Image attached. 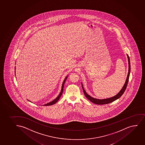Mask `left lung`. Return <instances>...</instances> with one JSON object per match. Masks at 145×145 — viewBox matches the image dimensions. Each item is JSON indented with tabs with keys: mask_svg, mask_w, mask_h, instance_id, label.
<instances>
[{
	"mask_svg": "<svg viewBox=\"0 0 145 145\" xmlns=\"http://www.w3.org/2000/svg\"><path fill=\"white\" fill-rule=\"evenodd\" d=\"M127 55V57H128V63H129V72L128 73V75H127V77L126 80L125 82V84L124 85L123 88H122L121 90L120 91V92L116 95L115 96L113 97L112 98H110L106 99H103V100H100V99H97L93 98L91 97L89 95H88L86 92L85 91L84 89L83 85L82 84V87L83 88V90L84 93L85 94V96L87 97V98L88 100H89L90 102H91L93 103L97 104V105H105V104H108V103H110L112 102L115 101L116 100L120 98V97L121 96L122 94H123L124 91H125L126 89L128 83L129 79V76H130V71H131V65H130V58L129 57L128 55Z\"/></svg>",
	"mask_w": 145,
	"mask_h": 145,
	"instance_id": "1",
	"label": "left lung"
}]
</instances>
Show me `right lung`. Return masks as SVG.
Wrapping results in <instances>:
<instances>
[{
	"mask_svg": "<svg viewBox=\"0 0 145 145\" xmlns=\"http://www.w3.org/2000/svg\"><path fill=\"white\" fill-rule=\"evenodd\" d=\"M67 78V76L65 78V80H64L63 82V84H62V88L61 90V92H60V94H59V95H58V97H57V98L55 99V100H53L52 102H51L49 103H47V104H45L44 105V106H49V105H54L55 103H56L57 101H58L59 98H60V97L61 96L62 94V93H63V88H64V84H65V81H66V80Z\"/></svg>",
	"mask_w": 145,
	"mask_h": 145,
	"instance_id": "add662e5",
	"label": "right lung"
}]
</instances>
